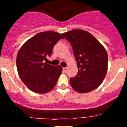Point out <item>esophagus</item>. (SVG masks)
Segmentation results:
<instances>
[{
    "label": "esophagus",
    "instance_id": "34e87169",
    "mask_svg": "<svg viewBox=\"0 0 127 127\" xmlns=\"http://www.w3.org/2000/svg\"><path fill=\"white\" fill-rule=\"evenodd\" d=\"M63 70L64 72H66L67 71V67H63Z\"/></svg>",
    "mask_w": 127,
    "mask_h": 127
}]
</instances>
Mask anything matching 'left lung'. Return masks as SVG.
<instances>
[{"mask_svg":"<svg viewBox=\"0 0 127 127\" xmlns=\"http://www.w3.org/2000/svg\"><path fill=\"white\" fill-rule=\"evenodd\" d=\"M63 35L71 43L77 64V75L69 80L71 87L80 93L97 88L107 71L108 56L105 48L86 31L74 29Z\"/></svg>","mask_w":127,"mask_h":127,"instance_id":"left-lung-1","label":"left lung"}]
</instances>
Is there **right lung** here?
Instances as JSON below:
<instances>
[{
	"label": "right lung",
	"instance_id": "1",
	"mask_svg": "<svg viewBox=\"0 0 127 127\" xmlns=\"http://www.w3.org/2000/svg\"><path fill=\"white\" fill-rule=\"evenodd\" d=\"M63 38L56 32H41L28 40L20 48L16 57L18 73L30 90L46 93L55 87L62 67L52 66L45 61L52 55L58 41Z\"/></svg>",
	"mask_w": 127,
	"mask_h": 127
}]
</instances>
